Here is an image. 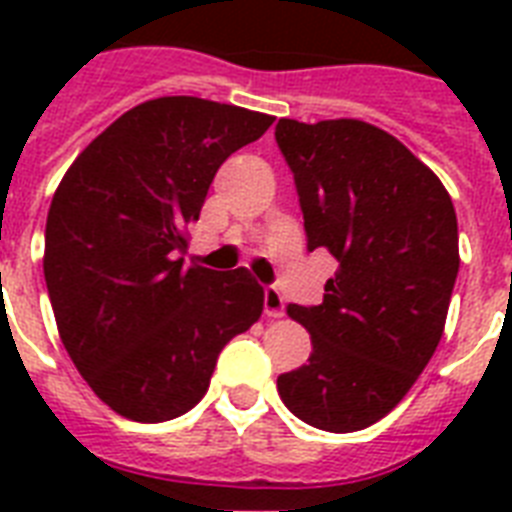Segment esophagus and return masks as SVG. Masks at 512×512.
I'll return each instance as SVG.
<instances>
[{"label": "esophagus", "mask_w": 512, "mask_h": 512, "mask_svg": "<svg viewBox=\"0 0 512 512\" xmlns=\"http://www.w3.org/2000/svg\"><path fill=\"white\" fill-rule=\"evenodd\" d=\"M263 311H265V316H271V319H279V316H284V297H281V292L276 287H265Z\"/></svg>", "instance_id": "34e87169"}]
</instances>
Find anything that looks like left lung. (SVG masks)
I'll return each mask as SVG.
<instances>
[{
	"label": "left lung",
	"instance_id": "left-lung-1",
	"mask_svg": "<svg viewBox=\"0 0 512 512\" xmlns=\"http://www.w3.org/2000/svg\"><path fill=\"white\" fill-rule=\"evenodd\" d=\"M308 252L340 263L321 305H289L311 332L308 364L279 374L303 422L353 433L393 409L444 335L460 271L452 199L417 156L374 124L279 119Z\"/></svg>",
	"mask_w": 512,
	"mask_h": 512
}]
</instances>
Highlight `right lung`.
I'll list each match as a JSON object with an SVG mask.
<instances>
[{"mask_svg": "<svg viewBox=\"0 0 512 512\" xmlns=\"http://www.w3.org/2000/svg\"><path fill=\"white\" fill-rule=\"evenodd\" d=\"M271 124L215 100H148L92 140L52 196L44 281L60 340L127 420L193 409L220 350L263 313L247 268L209 271L180 255L220 164Z\"/></svg>", "mask_w": 512, "mask_h": 512, "instance_id": "right-lung-1", "label": "right lung"}]
</instances>
